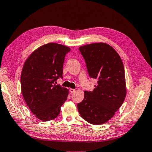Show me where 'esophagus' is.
<instances>
[{
    "instance_id": "1",
    "label": "esophagus",
    "mask_w": 152,
    "mask_h": 152,
    "mask_svg": "<svg viewBox=\"0 0 152 152\" xmlns=\"http://www.w3.org/2000/svg\"><path fill=\"white\" fill-rule=\"evenodd\" d=\"M75 92H76V90L72 89V88H70V93H74Z\"/></svg>"
}]
</instances>
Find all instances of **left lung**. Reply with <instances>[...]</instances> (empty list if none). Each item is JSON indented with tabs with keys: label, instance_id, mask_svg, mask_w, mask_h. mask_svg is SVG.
<instances>
[{
	"label": "left lung",
	"instance_id": "left-lung-1",
	"mask_svg": "<svg viewBox=\"0 0 152 152\" xmlns=\"http://www.w3.org/2000/svg\"><path fill=\"white\" fill-rule=\"evenodd\" d=\"M90 78L97 84L92 92L84 91V98L77 104L80 115L94 125L106 123L122 106L126 96L125 71L118 52L104 42L79 48Z\"/></svg>",
	"mask_w": 152,
	"mask_h": 152
}]
</instances>
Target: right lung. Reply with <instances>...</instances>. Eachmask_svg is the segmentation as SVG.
Segmentation results:
<instances>
[{"mask_svg":"<svg viewBox=\"0 0 152 152\" xmlns=\"http://www.w3.org/2000/svg\"><path fill=\"white\" fill-rule=\"evenodd\" d=\"M66 46L52 42L40 46L28 57L21 72V91L26 104L36 117L50 121L59 115L67 100L68 90L55 84L62 78Z\"/></svg>","mask_w":152,"mask_h":152,"instance_id":"right-lung-1","label":"right lung"}]
</instances>
